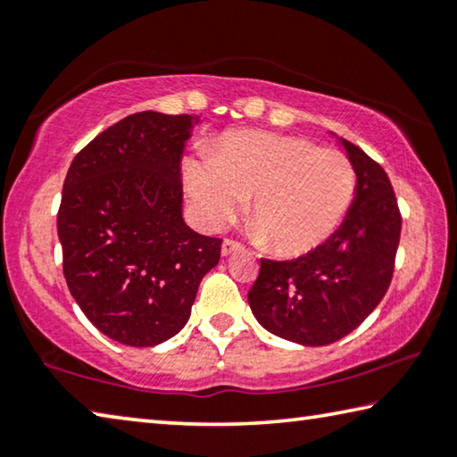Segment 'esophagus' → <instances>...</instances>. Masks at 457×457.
I'll use <instances>...</instances> for the list:
<instances>
[{
    "label": "esophagus",
    "mask_w": 457,
    "mask_h": 457,
    "mask_svg": "<svg viewBox=\"0 0 457 457\" xmlns=\"http://www.w3.org/2000/svg\"><path fill=\"white\" fill-rule=\"evenodd\" d=\"M236 252H242V245H239L237 242H231V239H226V242L221 244V256L223 258H228V256H231V253H236Z\"/></svg>",
    "instance_id": "obj_1"
}]
</instances>
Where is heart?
Wrapping results in <instances>:
<instances>
[{
    "instance_id": "heart-1",
    "label": "heart",
    "mask_w": 457,
    "mask_h": 457,
    "mask_svg": "<svg viewBox=\"0 0 457 457\" xmlns=\"http://www.w3.org/2000/svg\"><path fill=\"white\" fill-rule=\"evenodd\" d=\"M185 187L205 229H220L252 197L253 234L280 256H298L335 234L353 204L357 175L343 153L298 137L234 133L215 154L185 161Z\"/></svg>"
}]
</instances>
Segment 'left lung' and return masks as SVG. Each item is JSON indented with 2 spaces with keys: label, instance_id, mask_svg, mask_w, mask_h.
<instances>
[{
  "label": "left lung",
  "instance_id": "1",
  "mask_svg": "<svg viewBox=\"0 0 457 457\" xmlns=\"http://www.w3.org/2000/svg\"><path fill=\"white\" fill-rule=\"evenodd\" d=\"M357 187L340 228L296 260L260 262L247 292L256 320L272 335L303 346H324L349 335L381 303L391 284L401 215L381 165L345 138Z\"/></svg>",
  "mask_w": 457,
  "mask_h": 457
}]
</instances>
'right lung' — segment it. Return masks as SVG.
Here are the masks:
<instances>
[{
    "mask_svg": "<svg viewBox=\"0 0 457 457\" xmlns=\"http://www.w3.org/2000/svg\"><path fill=\"white\" fill-rule=\"evenodd\" d=\"M199 119L145 111L100 133L68 169L58 212L68 290L127 346H154L191 316L221 239L183 220L181 159Z\"/></svg>",
    "mask_w": 457,
    "mask_h": 457,
    "instance_id": "1",
    "label": "right lung"
}]
</instances>
